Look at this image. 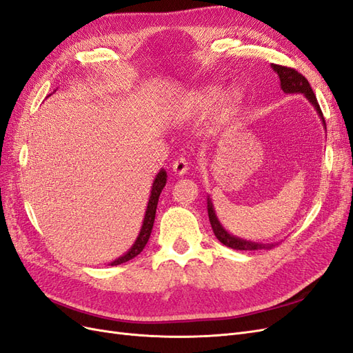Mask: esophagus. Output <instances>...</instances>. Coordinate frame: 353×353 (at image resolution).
I'll return each instance as SVG.
<instances>
[{
    "instance_id": "34e87169",
    "label": "esophagus",
    "mask_w": 353,
    "mask_h": 353,
    "mask_svg": "<svg viewBox=\"0 0 353 353\" xmlns=\"http://www.w3.org/2000/svg\"><path fill=\"white\" fill-rule=\"evenodd\" d=\"M172 170H174V172H175L176 175H179V176L185 175L187 170H188V162H187L185 159H183V157L176 159L175 162L172 163Z\"/></svg>"
}]
</instances>
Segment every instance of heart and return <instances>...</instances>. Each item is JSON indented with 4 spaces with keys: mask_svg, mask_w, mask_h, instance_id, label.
I'll list each match as a JSON object with an SVG mask.
<instances>
[{
    "mask_svg": "<svg viewBox=\"0 0 353 353\" xmlns=\"http://www.w3.org/2000/svg\"><path fill=\"white\" fill-rule=\"evenodd\" d=\"M221 92L222 90L219 85H203V87L184 92L174 104L172 119L176 122H183L206 114L213 109V105L221 98ZM240 103L241 91L239 88H230L222 95V99L218 103L215 116L216 121L221 122L227 119L230 114L237 110Z\"/></svg>",
    "mask_w": 353,
    "mask_h": 353,
    "instance_id": "1",
    "label": "heart"
}]
</instances>
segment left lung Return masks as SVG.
<instances>
[{
  "mask_svg": "<svg viewBox=\"0 0 353 353\" xmlns=\"http://www.w3.org/2000/svg\"><path fill=\"white\" fill-rule=\"evenodd\" d=\"M271 68L276 74H279L280 87L285 94H302V95H305L306 100L314 105V109L316 110L319 119H321L323 128L327 131L323 112H321V109H319V104L316 101V97H315V94L311 88V85H309V82L306 81L303 74H301L294 69L279 66V65H271ZM208 215H209L212 230H213V232H215L216 239L222 244L228 245V248H231V249H236V250H261V249H271L276 244V243H259V241L244 240V239H240L237 236H232V234H230L225 228H223L221 221L218 219L216 212H215V206H213L210 196H208Z\"/></svg>",
  "mask_w": 353,
  "mask_h": 353,
  "instance_id": "left-lung-1",
  "label": "left lung"
}]
</instances>
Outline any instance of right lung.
Here are the masks:
<instances>
[{
    "label": "right lung",
    "mask_w": 353,
    "mask_h": 353,
    "mask_svg": "<svg viewBox=\"0 0 353 353\" xmlns=\"http://www.w3.org/2000/svg\"><path fill=\"white\" fill-rule=\"evenodd\" d=\"M51 95V94H50ZM166 181H168V175H166V170L162 168L156 174L154 179H153V184H152V190H150V197H148L147 201V209L144 213V219H143V225L140 232H138V236L134 241V244L130 248V250L125 252L119 258L114 259L113 262H110L109 265L114 266V265H121L123 262H128L134 259L137 254H140L143 252V249L145 248V244L150 239V234H152V228H153V223H154V216H156V209H157V201L160 197V193H162L163 187L166 185Z\"/></svg>",
    "instance_id": "1"
}]
</instances>
